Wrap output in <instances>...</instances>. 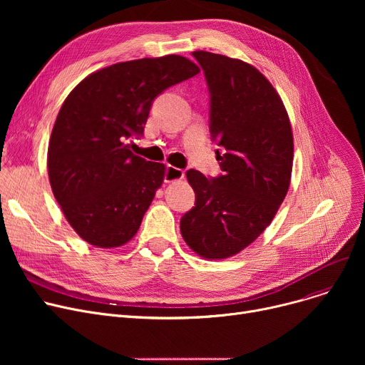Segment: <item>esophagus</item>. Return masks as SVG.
Returning a JSON list of instances; mask_svg holds the SVG:
<instances>
[{"instance_id":"34e87169","label":"esophagus","mask_w":365,"mask_h":365,"mask_svg":"<svg viewBox=\"0 0 365 365\" xmlns=\"http://www.w3.org/2000/svg\"><path fill=\"white\" fill-rule=\"evenodd\" d=\"M183 176H185L183 170H180V168H178V167H173V165H167V167H165L164 180H165L167 183L175 182V180H180V179H183Z\"/></svg>"}]
</instances>
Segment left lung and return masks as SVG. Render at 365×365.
I'll return each instance as SVG.
<instances>
[{"label":"left lung","instance_id":"1","mask_svg":"<svg viewBox=\"0 0 365 365\" xmlns=\"http://www.w3.org/2000/svg\"><path fill=\"white\" fill-rule=\"evenodd\" d=\"M210 94V133L222 173L187 170L195 207L180 219L186 244L205 259H226L269 226L290 186L293 133L278 93L252 65L194 51Z\"/></svg>","mask_w":365,"mask_h":365}]
</instances>
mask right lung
Listing matches in <instances>:
<instances>
[{"label":"right lung","instance_id":"right-lung-1","mask_svg":"<svg viewBox=\"0 0 365 365\" xmlns=\"http://www.w3.org/2000/svg\"><path fill=\"white\" fill-rule=\"evenodd\" d=\"M198 72L178 54L121 62L88 75L65 99L48 143V179L88 244L112 248L136 235L165 167L134 155L127 140L142 136L158 94Z\"/></svg>","mask_w":365,"mask_h":365}]
</instances>
